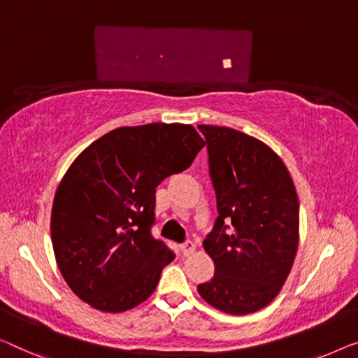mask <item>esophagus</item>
Returning a JSON list of instances; mask_svg holds the SVG:
<instances>
[{"label": "esophagus", "mask_w": 358, "mask_h": 358, "mask_svg": "<svg viewBox=\"0 0 358 358\" xmlns=\"http://www.w3.org/2000/svg\"><path fill=\"white\" fill-rule=\"evenodd\" d=\"M180 250H181V254L185 255V257H188V255L194 254L196 246H194V243H193V241H186L185 244H181V246H180Z\"/></svg>", "instance_id": "1"}]
</instances>
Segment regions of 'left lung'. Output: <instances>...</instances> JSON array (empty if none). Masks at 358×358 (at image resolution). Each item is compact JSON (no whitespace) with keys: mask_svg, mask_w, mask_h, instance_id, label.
I'll list each match as a JSON object with an SVG mask.
<instances>
[{"mask_svg":"<svg viewBox=\"0 0 358 358\" xmlns=\"http://www.w3.org/2000/svg\"><path fill=\"white\" fill-rule=\"evenodd\" d=\"M209 151L218 217L204 239L215 265L197 286L217 310L248 315L273 301L294 264L299 199L285 162L270 146L228 127L199 125ZM229 224L232 230L226 233Z\"/></svg>","mask_w":358,"mask_h":358,"instance_id":"8db88e82","label":"left lung"}]
</instances>
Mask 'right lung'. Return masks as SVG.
Returning <instances> with one entry per match:
<instances>
[{"label":"right lung","mask_w":358,"mask_h":358,"mask_svg":"<svg viewBox=\"0 0 358 358\" xmlns=\"http://www.w3.org/2000/svg\"><path fill=\"white\" fill-rule=\"evenodd\" d=\"M204 145L193 125L148 124L115 128L78 154L51 210L56 262L78 299L120 313L156 291L175 259L151 236L156 188Z\"/></svg>","instance_id":"1"}]
</instances>
